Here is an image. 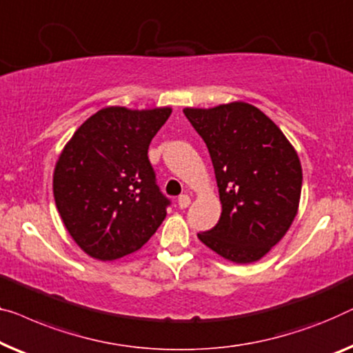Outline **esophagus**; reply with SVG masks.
Returning a JSON list of instances; mask_svg holds the SVG:
<instances>
[{"instance_id":"1","label":"esophagus","mask_w":353,"mask_h":353,"mask_svg":"<svg viewBox=\"0 0 353 353\" xmlns=\"http://www.w3.org/2000/svg\"><path fill=\"white\" fill-rule=\"evenodd\" d=\"M189 203H191V197H189L188 194H181V196L178 197V205H180V208H188Z\"/></svg>"}]
</instances>
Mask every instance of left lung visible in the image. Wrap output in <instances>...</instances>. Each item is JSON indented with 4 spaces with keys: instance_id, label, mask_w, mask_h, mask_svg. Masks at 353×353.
I'll return each mask as SVG.
<instances>
[{
    "instance_id": "1",
    "label": "left lung",
    "mask_w": 353,
    "mask_h": 353,
    "mask_svg": "<svg viewBox=\"0 0 353 353\" xmlns=\"http://www.w3.org/2000/svg\"><path fill=\"white\" fill-rule=\"evenodd\" d=\"M210 152L221 216L197 236L229 261L247 264L280 242L298 213L303 168L282 130L253 105L185 108Z\"/></svg>"
}]
</instances>
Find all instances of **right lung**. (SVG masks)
Wrapping results in <instances>:
<instances>
[{
    "instance_id": "1",
    "label": "right lung",
    "mask_w": 353,
    "mask_h": 353,
    "mask_svg": "<svg viewBox=\"0 0 353 353\" xmlns=\"http://www.w3.org/2000/svg\"><path fill=\"white\" fill-rule=\"evenodd\" d=\"M170 113L103 108L74 132L60 154L55 205L89 256L113 261L134 253L164 221L172 202L157 185L148 150Z\"/></svg>"
}]
</instances>
